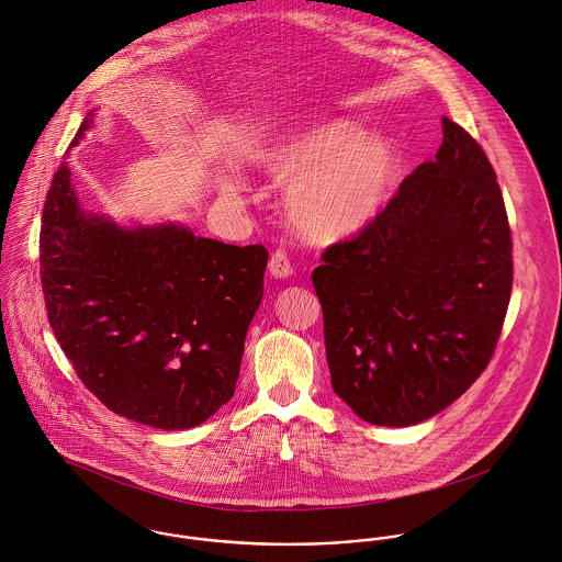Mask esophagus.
Listing matches in <instances>:
<instances>
[{"label":"esophagus","instance_id":"34e87169","mask_svg":"<svg viewBox=\"0 0 562 562\" xmlns=\"http://www.w3.org/2000/svg\"><path fill=\"white\" fill-rule=\"evenodd\" d=\"M269 273H271L273 278H280V280L293 276V262H291V258L286 256V251L276 250L271 254Z\"/></svg>","mask_w":562,"mask_h":562}]
</instances>
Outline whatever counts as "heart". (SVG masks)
<instances>
[{"mask_svg":"<svg viewBox=\"0 0 562 562\" xmlns=\"http://www.w3.org/2000/svg\"><path fill=\"white\" fill-rule=\"evenodd\" d=\"M271 181L286 189V215L314 244L364 233L398 186L403 157L394 142L349 121H329L276 139L262 155Z\"/></svg>","mask_w":562,"mask_h":562,"instance_id":"obj_1","label":"heart"}]
</instances>
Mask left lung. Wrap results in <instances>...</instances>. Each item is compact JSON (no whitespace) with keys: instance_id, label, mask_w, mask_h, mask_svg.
<instances>
[{"instance_id":"obj_1","label":"left lung","mask_w":562,"mask_h":562,"mask_svg":"<svg viewBox=\"0 0 562 562\" xmlns=\"http://www.w3.org/2000/svg\"><path fill=\"white\" fill-rule=\"evenodd\" d=\"M441 131L436 161L312 271L331 387L379 427L418 425L457 401L487 369L510 300L496 172L468 131L450 119Z\"/></svg>"}]
</instances>
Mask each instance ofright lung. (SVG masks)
<instances>
[{
    "mask_svg": "<svg viewBox=\"0 0 562 562\" xmlns=\"http://www.w3.org/2000/svg\"><path fill=\"white\" fill-rule=\"evenodd\" d=\"M267 258L183 224L88 213L66 161L43 209L41 282L66 358L108 409L164 431L198 427L233 398Z\"/></svg>",
    "mask_w": 562,
    "mask_h": 562,
    "instance_id": "add662e5",
    "label": "right lung"
}]
</instances>
